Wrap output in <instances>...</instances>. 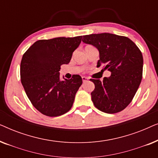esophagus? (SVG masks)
<instances>
[{
    "mask_svg": "<svg viewBox=\"0 0 158 158\" xmlns=\"http://www.w3.org/2000/svg\"><path fill=\"white\" fill-rule=\"evenodd\" d=\"M82 79H83V82H86V81H88V77H85V76H83V77H82Z\"/></svg>",
    "mask_w": 158,
    "mask_h": 158,
    "instance_id": "34e87169",
    "label": "esophagus"
}]
</instances>
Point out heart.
<instances>
[{
  "label": "heart",
  "instance_id": "1",
  "mask_svg": "<svg viewBox=\"0 0 158 158\" xmlns=\"http://www.w3.org/2000/svg\"><path fill=\"white\" fill-rule=\"evenodd\" d=\"M88 47H91V46H88Z\"/></svg>",
  "mask_w": 158,
  "mask_h": 158
}]
</instances>
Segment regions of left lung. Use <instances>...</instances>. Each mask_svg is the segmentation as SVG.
Here are the masks:
<instances>
[{"label":"left lung","instance_id":"left-lung-1","mask_svg":"<svg viewBox=\"0 0 158 158\" xmlns=\"http://www.w3.org/2000/svg\"><path fill=\"white\" fill-rule=\"evenodd\" d=\"M83 42L99 52L97 67L102 65L111 76L90 79L95 85L91 93L94 104L107 114L124 110L135 96L142 78L143 57L137 45L127 36L109 33L83 36Z\"/></svg>","mask_w":158,"mask_h":158}]
</instances>
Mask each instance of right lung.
<instances>
[{"instance_id": "right-lung-1", "label": "right lung", "mask_w": 158, "mask_h": 158, "mask_svg": "<svg viewBox=\"0 0 158 158\" xmlns=\"http://www.w3.org/2000/svg\"><path fill=\"white\" fill-rule=\"evenodd\" d=\"M82 36L38 40L23 54L21 81L32 105L44 115L58 116L73 106L83 83L79 75L60 81V66L70 62Z\"/></svg>"}]
</instances>
